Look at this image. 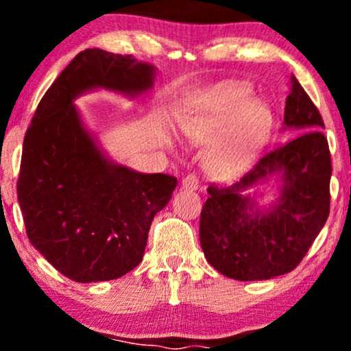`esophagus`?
Segmentation results:
<instances>
[{
    "mask_svg": "<svg viewBox=\"0 0 351 351\" xmlns=\"http://www.w3.org/2000/svg\"><path fill=\"white\" fill-rule=\"evenodd\" d=\"M199 186V180L196 178L195 175H186L181 181V188L183 189H188V191H195V189H198Z\"/></svg>",
    "mask_w": 351,
    "mask_h": 351,
    "instance_id": "obj_1",
    "label": "esophagus"
}]
</instances>
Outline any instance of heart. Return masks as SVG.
Here are the masks:
<instances>
[{"label": "heart", "mask_w": 351, "mask_h": 351, "mask_svg": "<svg viewBox=\"0 0 351 351\" xmlns=\"http://www.w3.org/2000/svg\"><path fill=\"white\" fill-rule=\"evenodd\" d=\"M272 110L239 82L217 86L180 119L191 143L211 145L204 167L216 178H232L254 162L272 128Z\"/></svg>", "instance_id": "1"}]
</instances>
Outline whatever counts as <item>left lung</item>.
<instances>
[{"mask_svg": "<svg viewBox=\"0 0 351 351\" xmlns=\"http://www.w3.org/2000/svg\"><path fill=\"white\" fill-rule=\"evenodd\" d=\"M324 128L292 74L282 130L295 136L269 152L232 186L208 188L199 241L217 272L234 280H267L293 271L304 259L330 213L332 162ZM269 180L278 183V195L263 207L256 189Z\"/></svg>", "mask_w": 351, "mask_h": 351, "instance_id": "left-lung-1", "label": "left lung"}]
</instances>
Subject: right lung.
Returning <instances> with one entry per match:
<instances>
[{
	"instance_id": "right-lung-1",
	"label": "right lung",
	"mask_w": 351,
	"mask_h": 351,
	"mask_svg": "<svg viewBox=\"0 0 351 351\" xmlns=\"http://www.w3.org/2000/svg\"><path fill=\"white\" fill-rule=\"evenodd\" d=\"M156 67L99 47L79 52L44 94L23 143L18 201L31 244L75 282L119 279L142 263L175 176L114 162L75 100L95 90L138 99Z\"/></svg>"
}]
</instances>
